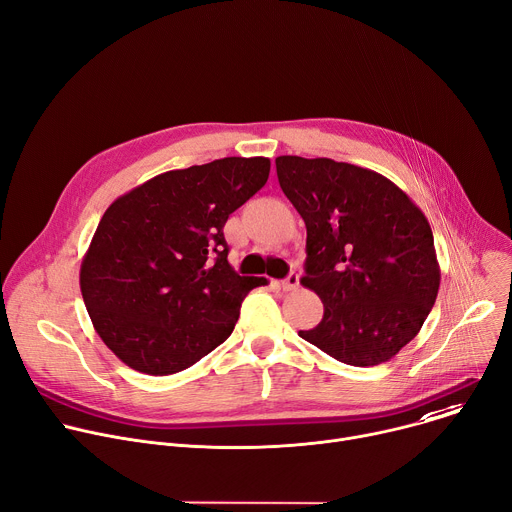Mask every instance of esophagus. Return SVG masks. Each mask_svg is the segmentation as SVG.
<instances>
[{
  "instance_id": "esophagus-1",
  "label": "esophagus",
  "mask_w": 512,
  "mask_h": 512,
  "mask_svg": "<svg viewBox=\"0 0 512 512\" xmlns=\"http://www.w3.org/2000/svg\"><path fill=\"white\" fill-rule=\"evenodd\" d=\"M298 284H300V275L292 271V273L286 277V280L282 282V290H284V292H292V290L298 288Z\"/></svg>"
}]
</instances>
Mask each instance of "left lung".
Listing matches in <instances>:
<instances>
[{"label": "left lung", "mask_w": 512, "mask_h": 512, "mask_svg": "<svg viewBox=\"0 0 512 512\" xmlns=\"http://www.w3.org/2000/svg\"><path fill=\"white\" fill-rule=\"evenodd\" d=\"M286 198L306 224L300 284L324 304L298 335L355 367L392 359L421 331L439 292L433 230L388 177L333 159H275Z\"/></svg>", "instance_id": "left-lung-1"}]
</instances>
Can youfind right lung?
Listing matches in <instances>:
<instances>
[{
	"instance_id": "right-lung-1",
	"label": "right lung",
	"mask_w": 512,
	"mask_h": 512,
	"mask_svg": "<svg viewBox=\"0 0 512 512\" xmlns=\"http://www.w3.org/2000/svg\"><path fill=\"white\" fill-rule=\"evenodd\" d=\"M267 157L161 173L104 212L79 286L96 333L128 367L169 376L224 343L265 277L228 263L224 224L269 177Z\"/></svg>"
}]
</instances>
